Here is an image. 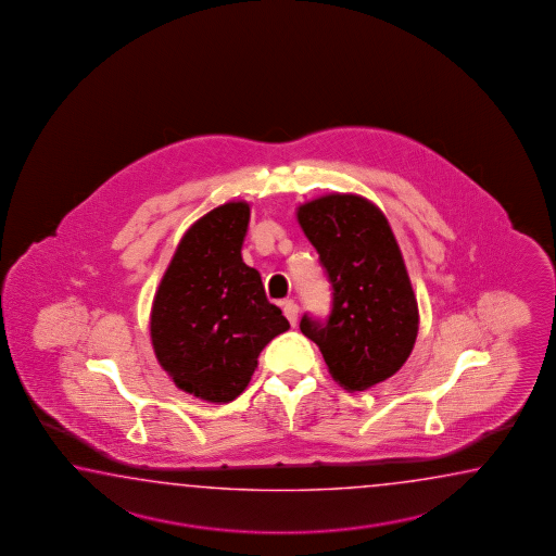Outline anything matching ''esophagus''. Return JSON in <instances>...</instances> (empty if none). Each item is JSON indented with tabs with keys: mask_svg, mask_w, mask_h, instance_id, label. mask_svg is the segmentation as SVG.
Listing matches in <instances>:
<instances>
[{
	"mask_svg": "<svg viewBox=\"0 0 556 556\" xmlns=\"http://www.w3.org/2000/svg\"><path fill=\"white\" fill-rule=\"evenodd\" d=\"M283 316L288 318L290 321V326H295V321H298V306H295L292 300H286L282 304Z\"/></svg>",
	"mask_w": 556,
	"mask_h": 556,
	"instance_id": "esophagus-1",
	"label": "esophagus"
}]
</instances>
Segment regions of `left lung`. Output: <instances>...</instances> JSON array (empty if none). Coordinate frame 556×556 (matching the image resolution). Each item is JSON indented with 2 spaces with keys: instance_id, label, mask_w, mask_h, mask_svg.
<instances>
[{
  "instance_id": "left-lung-1",
  "label": "left lung",
  "mask_w": 556,
  "mask_h": 556,
  "mask_svg": "<svg viewBox=\"0 0 556 556\" xmlns=\"http://www.w3.org/2000/svg\"><path fill=\"white\" fill-rule=\"evenodd\" d=\"M295 216L331 283L328 319L304 314L300 330L342 388L367 390L407 362L419 330L402 250L383 213L357 194L319 197Z\"/></svg>"
}]
</instances>
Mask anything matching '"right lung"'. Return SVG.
Masks as SVG:
<instances>
[{"instance_id": "obj_1", "label": "right lung", "mask_w": 556, "mask_h": 556, "mask_svg": "<svg viewBox=\"0 0 556 556\" xmlns=\"http://www.w3.org/2000/svg\"><path fill=\"white\" fill-rule=\"evenodd\" d=\"M249 202H226L185 232L151 309V342L178 390L228 403L247 390L262 350L290 328L242 261Z\"/></svg>"}]
</instances>
